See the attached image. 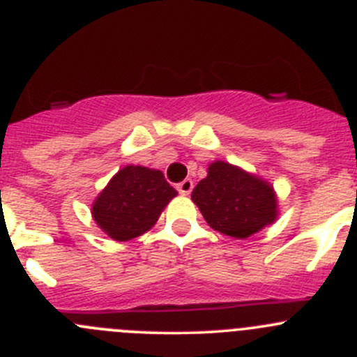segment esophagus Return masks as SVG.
Segmentation results:
<instances>
[{
    "instance_id": "34e87169",
    "label": "esophagus",
    "mask_w": 357,
    "mask_h": 357,
    "mask_svg": "<svg viewBox=\"0 0 357 357\" xmlns=\"http://www.w3.org/2000/svg\"><path fill=\"white\" fill-rule=\"evenodd\" d=\"M176 188H178V192L181 193V195H190V193H192V190H193V181H192V179H185V181L179 183Z\"/></svg>"
}]
</instances>
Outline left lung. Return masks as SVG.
<instances>
[{
	"label": "left lung",
	"instance_id": "8db88e82",
	"mask_svg": "<svg viewBox=\"0 0 357 357\" xmlns=\"http://www.w3.org/2000/svg\"><path fill=\"white\" fill-rule=\"evenodd\" d=\"M192 200L212 229L236 240L255 235L278 218L271 183L225 160L208 164Z\"/></svg>",
	"mask_w": 357,
	"mask_h": 357
}]
</instances>
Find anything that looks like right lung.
Listing matches in <instances>:
<instances>
[{"label": "right lung", "mask_w": 357, "mask_h": 357, "mask_svg": "<svg viewBox=\"0 0 357 357\" xmlns=\"http://www.w3.org/2000/svg\"><path fill=\"white\" fill-rule=\"evenodd\" d=\"M176 195L178 192L165 181L162 171L129 164L98 193L91 215L112 240L129 242L152 229Z\"/></svg>", "instance_id": "1"}]
</instances>
